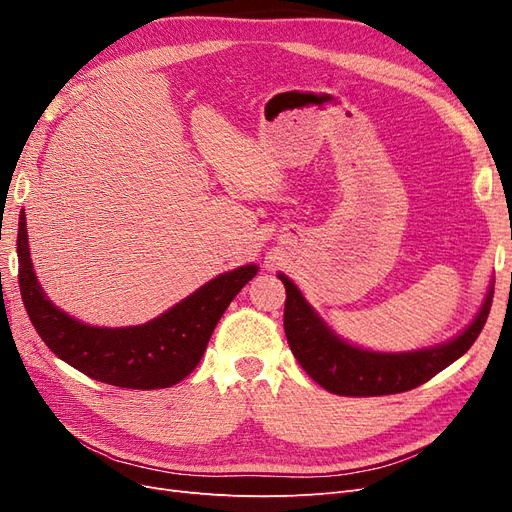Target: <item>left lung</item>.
Instances as JSON below:
<instances>
[{"mask_svg": "<svg viewBox=\"0 0 512 512\" xmlns=\"http://www.w3.org/2000/svg\"><path fill=\"white\" fill-rule=\"evenodd\" d=\"M277 275L286 286L284 331L294 359L324 391L346 397L393 395L421 386L470 350L485 327L493 299L491 282L472 322L448 342L408 352H376L339 337L299 286L288 275Z\"/></svg>", "mask_w": 512, "mask_h": 512, "instance_id": "left-lung-1", "label": "left lung"}]
</instances>
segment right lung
Returning <instances> with one entry per match:
<instances>
[{
  "label": "right lung",
  "instance_id": "1",
  "mask_svg": "<svg viewBox=\"0 0 512 512\" xmlns=\"http://www.w3.org/2000/svg\"><path fill=\"white\" fill-rule=\"evenodd\" d=\"M17 254L27 316L51 352L98 382L141 391L168 389L192 374L226 307L258 273L256 265L220 273L145 324L94 327L46 297L29 256L25 211L19 215Z\"/></svg>",
  "mask_w": 512,
  "mask_h": 512
}]
</instances>
